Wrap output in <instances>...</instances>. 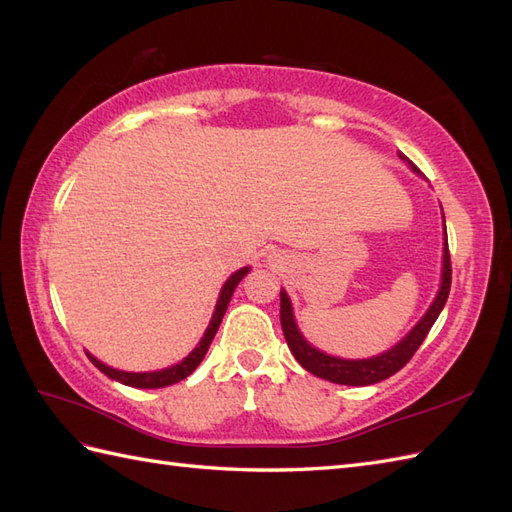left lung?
Masks as SVG:
<instances>
[{
  "label": "left lung",
  "instance_id": "8db88e82",
  "mask_svg": "<svg viewBox=\"0 0 512 512\" xmlns=\"http://www.w3.org/2000/svg\"><path fill=\"white\" fill-rule=\"evenodd\" d=\"M399 158L406 160L418 173V168L412 164V160H408L401 151H399ZM451 275H453L451 252H448V241H446L444 243V267H442L440 292H438L436 301H433L431 307L427 309V314L404 339H401L395 348H391L389 352H384L380 356H374V359H361V361L335 359V356H329V354H324V352L309 346L303 339V335L299 333L297 324H294L290 301L286 297V292L282 290L280 292V320H282V329H284L288 348L294 354V359H297L309 371V374H314V376L324 378L329 382H335V384L367 386V384H376L380 380H386L389 376L397 374V371L412 359L418 346L425 342L427 333L431 331L433 322L438 320L442 307L448 299V292H451V280H453Z\"/></svg>",
  "mask_w": 512,
  "mask_h": 512
}]
</instances>
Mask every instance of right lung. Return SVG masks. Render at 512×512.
I'll return each mask as SVG.
<instances>
[{"instance_id": "right-lung-1", "label": "right lung", "mask_w": 512, "mask_h": 512, "mask_svg": "<svg viewBox=\"0 0 512 512\" xmlns=\"http://www.w3.org/2000/svg\"><path fill=\"white\" fill-rule=\"evenodd\" d=\"M247 271H250V269L243 267L235 275H230V280L224 284V288L220 292V299H218V305H215V312H213V318L209 322V329L205 331V337L200 339V344L188 356H185L181 363L168 367V369H162V371H149V374H130V371H119V369H113V367L100 363L91 354H87L89 361L94 363L102 371V374H106L108 378H113V380H117L121 384L136 386V389H162V386H170V384H175V382H179L183 378H188L192 371L200 365V361L205 359V354L209 350V344L213 342L215 333H218V329H220V322H222V318L226 314V307L230 303L232 292H235L237 284L247 275Z\"/></svg>"}]
</instances>
